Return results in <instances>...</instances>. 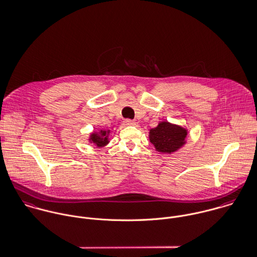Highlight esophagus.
<instances>
[{
  "instance_id": "esophagus-1",
  "label": "esophagus",
  "mask_w": 257,
  "mask_h": 257,
  "mask_svg": "<svg viewBox=\"0 0 257 257\" xmlns=\"http://www.w3.org/2000/svg\"><path fill=\"white\" fill-rule=\"evenodd\" d=\"M136 123L133 121V120H130V119H127L124 121V125L126 126H134Z\"/></svg>"
}]
</instances>
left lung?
<instances>
[{"label":"left lung","mask_w":257,"mask_h":257,"mask_svg":"<svg viewBox=\"0 0 257 257\" xmlns=\"http://www.w3.org/2000/svg\"><path fill=\"white\" fill-rule=\"evenodd\" d=\"M187 131L169 122H161L156 128L150 130L149 138L156 150L162 153H172L185 143Z\"/></svg>","instance_id":"left-lung-1"}]
</instances>
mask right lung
Returning a JSON list of instances; mask_svg holds the SVG:
<instances>
[{
    "mask_svg": "<svg viewBox=\"0 0 257 257\" xmlns=\"http://www.w3.org/2000/svg\"><path fill=\"white\" fill-rule=\"evenodd\" d=\"M108 133H109V131H103V130L100 131V135L97 133H93V134H91L90 140L94 144H96L98 147L104 146L109 142L108 141Z\"/></svg>",
    "mask_w": 257,
    "mask_h": 257,
    "instance_id": "right-lung-1",
    "label": "right lung"
}]
</instances>
